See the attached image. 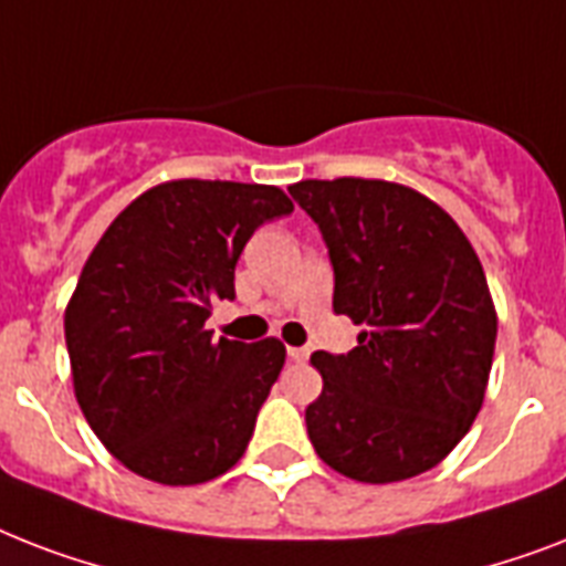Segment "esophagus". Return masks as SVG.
Segmentation results:
<instances>
[{
  "instance_id": "1",
  "label": "esophagus",
  "mask_w": 566,
  "mask_h": 566,
  "mask_svg": "<svg viewBox=\"0 0 566 566\" xmlns=\"http://www.w3.org/2000/svg\"><path fill=\"white\" fill-rule=\"evenodd\" d=\"M308 349H305V346H291V349H287V358H291V361H308Z\"/></svg>"
}]
</instances>
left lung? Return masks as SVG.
<instances>
[{"mask_svg": "<svg viewBox=\"0 0 566 566\" xmlns=\"http://www.w3.org/2000/svg\"><path fill=\"white\" fill-rule=\"evenodd\" d=\"M335 270V314L364 326L346 355L314 353L323 394L308 438L332 470L387 484L440 464L482 408L496 311L479 255L440 205L394 181L291 185Z\"/></svg>", "mask_w": 566, "mask_h": 566, "instance_id": "1", "label": "left lung"}]
</instances>
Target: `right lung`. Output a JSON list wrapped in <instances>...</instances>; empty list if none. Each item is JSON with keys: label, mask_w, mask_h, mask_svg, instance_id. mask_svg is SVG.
Instances as JSON below:
<instances>
[{"label": "right lung", "mask_w": 566, "mask_h": 566, "mask_svg": "<svg viewBox=\"0 0 566 566\" xmlns=\"http://www.w3.org/2000/svg\"><path fill=\"white\" fill-rule=\"evenodd\" d=\"M293 202L270 185L167 181L111 222L64 314L75 399L119 464L158 484H202L238 464L284 367L275 337L205 328L234 300L258 226Z\"/></svg>", "instance_id": "right-lung-1"}]
</instances>
